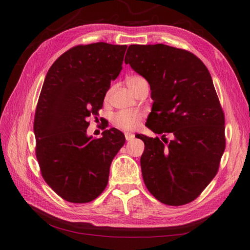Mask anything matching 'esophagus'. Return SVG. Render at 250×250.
Returning <instances> with one entry per match:
<instances>
[{"label": "esophagus", "instance_id": "34e87169", "mask_svg": "<svg viewBox=\"0 0 250 250\" xmlns=\"http://www.w3.org/2000/svg\"><path fill=\"white\" fill-rule=\"evenodd\" d=\"M125 140L126 141H131V140L134 139V135L131 134V133H125Z\"/></svg>", "mask_w": 250, "mask_h": 250}]
</instances>
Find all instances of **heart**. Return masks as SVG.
Returning <instances> with one entry per match:
<instances>
[{"label":"heart","instance_id":"heart-1","mask_svg":"<svg viewBox=\"0 0 250 250\" xmlns=\"http://www.w3.org/2000/svg\"><path fill=\"white\" fill-rule=\"evenodd\" d=\"M147 82L141 76H130L126 78V84L132 92H135L137 89L141 88L143 84H146ZM143 118L141 111L136 110H122L115 114L113 117V124L121 130L133 131L140 125Z\"/></svg>","mask_w":250,"mask_h":250}]
</instances>
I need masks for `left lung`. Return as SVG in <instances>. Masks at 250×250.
Listing matches in <instances>:
<instances>
[{
    "label": "left lung",
    "mask_w": 250,
    "mask_h": 250,
    "mask_svg": "<svg viewBox=\"0 0 250 250\" xmlns=\"http://www.w3.org/2000/svg\"><path fill=\"white\" fill-rule=\"evenodd\" d=\"M125 62L149 83L146 126L162 134L135 135L145 144L146 187L163 204L190 203L215 177L226 148L225 115L210 74L193 54L163 44L131 45Z\"/></svg>",
    "instance_id": "1"
}]
</instances>
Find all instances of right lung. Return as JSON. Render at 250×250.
<instances>
[{"label": "right lung", "instance_id": "right-lung-1", "mask_svg": "<svg viewBox=\"0 0 250 250\" xmlns=\"http://www.w3.org/2000/svg\"><path fill=\"white\" fill-rule=\"evenodd\" d=\"M126 45L94 43L65 51L47 73L34 118L42 176L62 199L88 203L103 192L114 157L125 142L115 128L87 135L110 82L122 68Z\"/></svg>", "mask_w": 250, "mask_h": 250}]
</instances>
